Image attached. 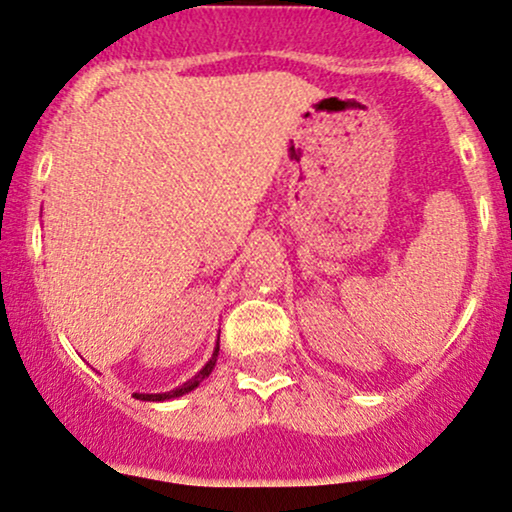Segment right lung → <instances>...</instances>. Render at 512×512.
Instances as JSON below:
<instances>
[{"label":"right lung","mask_w":512,"mask_h":512,"mask_svg":"<svg viewBox=\"0 0 512 512\" xmlns=\"http://www.w3.org/2000/svg\"><path fill=\"white\" fill-rule=\"evenodd\" d=\"M217 355H219V346H217V350H214V355H212V360L207 362L205 367L200 369V372L195 374L193 379L190 381H186V384L183 386H178L176 391H169V393H155V396H152V393H135V398H140V400H169V398H176V396H183V393H188V391H193L195 386H200V381L205 379V377H209V372H212L214 369V365H217Z\"/></svg>","instance_id":"obj_1"}]
</instances>
